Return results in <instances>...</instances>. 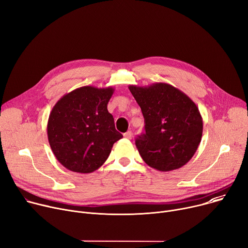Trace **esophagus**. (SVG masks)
I'll list each match as a JSON object with an SVG mask.
<instances>
[{
  "mask_svg": "<svg viewBox=\"0 0 248 248\" xmlns=\"http://www.w3.org/2000/svg\"><path fill=\"white\" fill-rule=\"evenodd\" d=\"M124 137L127 139H132L133 137V133L131 131H127L126 133H124Z\"/></svg>",
  "mask_w": 248,
  "mask_h": 248,
  "instance_id": "obj_1",
  "label": "esophagus"
}]
</instances>
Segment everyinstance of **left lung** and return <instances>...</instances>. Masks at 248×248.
I'll list each match as a JSON object with an SVG mask.
<instances>
[{"label":"left lung","mask_w":248,"mask_h":248,"mask_svg":"<svg viewBox=\"0 0 248 248\" xmlns=\"http://www.w3.org/2000/svg\"><path fill=\"white\" fill-rule=\"evenodd\" d=\"M128 88L145 119V133L135 142L144 162L161 172L185 166L195 155L202 136V118L196 103L164 82Z\"/></svg>","instance_id":"8db88e82"}]
</instances>
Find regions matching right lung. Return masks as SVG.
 Listing matches in <instances>:
<instances>
[{
  "label": "right lung",
  "mask_w": 248,
  "mask_h": 248,
  "mask_svg": "<svg viewBox=\"0 0 248 248\" xmlns=\"http://www.w3.org/2000/svg\"><path fill=\"white\" fill-rule=\"evenodd\" d=\"M114 88L82 86L55 103L47 121L53 155L64 168L89 174L107 160L113 144L123 136L115 129L107 104Z\"/></svg>",
  "instance_id": "obj_1"
}]
</instances>
